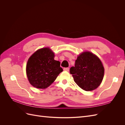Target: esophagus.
<instances>
[{"mask_svg": "<svg viewBox=\"0 0 125 125\" xmlns=\"http://www.w3.org/2000/svg\"><path fill=\"white\" fill-rule=\"evenodd\" d=\"M63 70H64V71H68L69 70V68H63Z\"/></svg>", "mask_w": 125, "mask_h": 125, "instance_id": "1", "label": "esophagus"}]
</instances>
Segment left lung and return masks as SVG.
Listing matches in <instances>:
<instances>
[{"instance_id":"1","label":"left lung","mask_w":125,"mask_h":125,"mask_svg":"<svg viewBox=\"0 0 125 125\" xmlns=\"http://www.w3.org/2000/svg\"><path fill=\"white\" fill-rule=\"evenodd\" d=\"M70 73L82 89L86 91L95 90L103 79L104 68L100 59L91 52H85L79 55Z\"/></svg>"}]
</instances>
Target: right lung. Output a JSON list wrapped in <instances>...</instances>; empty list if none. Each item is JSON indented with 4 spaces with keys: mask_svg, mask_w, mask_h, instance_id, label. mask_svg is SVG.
<instances>
[{
    "mask_svg": "<svg viewBox=\"0 0 125 125\" xmlns=\"http://www.w3.org/2000/svg\"><path fill=\"white\" fill-rule=\"evenodd\" d=\"M54 54L49 48L40 49L29 59L26 74L32 85L38 89L50 86L63 71L59 61L54 60Z\"/></svg>",
    "mask_w": 125,
    "mask_h": 125,
    "instance_id": "1",
    "label": "right lung"
}]
</instances>
